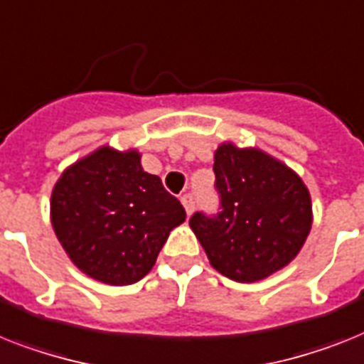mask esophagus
<instances>
[{"instance_id": "obj_1", "label": "esophagus", "mask_w": 364, "mask_h": 364, "mask_svg": "<svg viewBox=\"0 0 364 364\" xmlns=\"http://www.w3.org/2000/svg\"><path fill=\"white\" fill-rule=\"evenodd\" d=\"M181 203H183V207H185V210H187V215L191 216L192 213H194V207H196V201H194V196H192V194H183V196H181Z\"/></svg>"}]
</instances>
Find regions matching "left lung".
Masks as SVG:
<instances>
[{
	"instance_id": "8db88e82",
	"label": "left lung",
	"mask_w": 364,
	"mask_h": 364,
	"mask_svg": "<svg viewBox=\"0 0 364 364\" xmlns=\"http://www.w3.org/2000/svg\"><path fill=\"white\" fill-rule=\"evenodd\" d=\"M220 210L191 218L210 267L239 283H255L300 253L313 224L301 177L259 148L220 144L215 151Z\"/></svg>"
}]
</instances>
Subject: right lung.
<instances>
[{"label":"right lung","instance_id":"right-lung-1","mask_svg":"<svg viewBox=\"0 0 364 364\" xmlns=\"http://www.w3.org/2000/svg\"><path fill=\"white\" fill-rule=\"evenodd\" d=\"M51 225L70 261L107 285H131L154 268L187 213L144 172L136 149L102 146L70 164L55 183Z\"/></svg>","mask_w":364,"mask_h":364}]
</instances>
